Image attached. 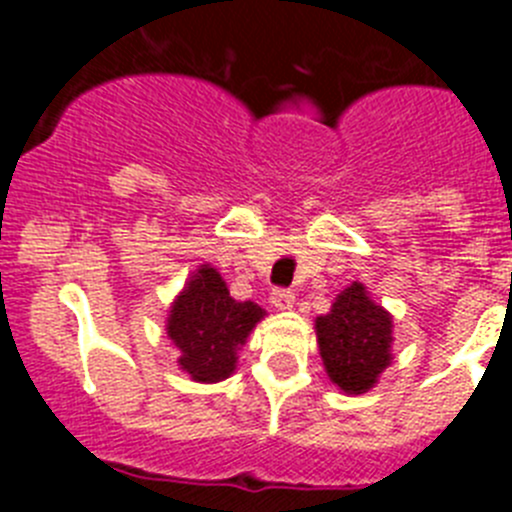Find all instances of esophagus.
Listing matches in <instances>:
<instances>
[{
	"label": "esophagus",
	"instance_id": "34e87169",
	"mask_svg": "<svg viewBox=\"0 0 512 512\" xmlns=\"http://www.w3.org/2000/svg\"><path fill=\"white\" fill-rule=\"evenodd\" d=\"M271 305L277 307V310H292V307H295V292H289V289H274V292H271Z\"/></svg>",
	"mask_w": 512,
	"mask_h": 512
}]
</instances>
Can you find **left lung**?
I'll return each instance as SVG.
<instances>
[{
  "mask_svg": "<svg viewBox=\"0 0 512 512\" xmlns=\"http://www.w3.org/2000/svg\"><path fill=\"white\" fill-rule=\"evenodd\" d=\"M315 336L325 374L346 395H364L377 387L392 364V315L361 282L348 284L330 312L315 318Z\"/></svg>",
  "mask_w": 512,
  "mask_h": 512,
  "instance_id": "1",
  "label": "left lung"
}]
</instances>
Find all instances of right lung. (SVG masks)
Wrapping results in <instances>:
<instances>
[{
	"label": "right lung",
	"instance_id": "1",
	"mask_svg": "<svg viewBox=\"0 0 512 512\" xmlns=\"http://www.w3.org/2000/svg\"><path fill=\"white\" fill-rule=\"evenodd\" d=\"M264 315L256 302L233 300L220 271L202 264L189 274L166 318V336L179 351L176 364L192 382H223L235 372L238 351Z\"/></svg>",
	"mask_w": 512,
	"mask_h": 512
}]
</instances>
